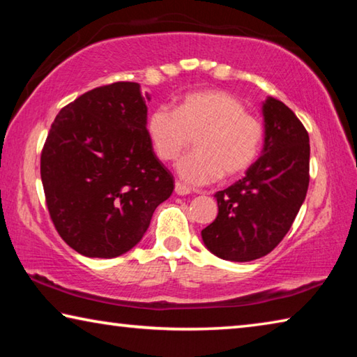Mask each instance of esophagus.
<instances>
[{"label":"esophagus","instance_id":"esophagus-1","mask_svg":"<svg viewBox=\"0 0 357 357\" xmlns=\"http://www.w3.org/2000/svg\"><path fill=\"white\" fill-rule=\"evenodd\" d=\"M174 192H176L178 195H189L190 189L187 185H184L183 183H176L174 184Z\"/></svg>","mask_w":357,"mask_h":357}]
</instances>
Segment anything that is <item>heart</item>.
<instances>
[{"instance_id": "1", "label": "heart", "mask_w": 357, "mask_h": 357, "mask_svg": "<svg viewBox=\"0 0 357 357\" xmlns=\"http://www.w3.org/2000/svg\"><path fill=\"white\" fill-rule=\"evenodd\" d=\"M149 142L160 160H176L195 139V153L179 160L178 173L190 185L238 178L255 164L264 142V126L245 112L236 96L223 89H200L179 99L174 112L159 107L146 121Z\"/></svg>"}]
</instances>
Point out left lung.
<instances>
[{
    "label": "left lung",
    "mask_w": 357,
    "mask_h": 357,
    "mask_svg": "<svg viewBox=\"0 0 357 357\" xmlns=\"http://www.w3.org/2000/svg\"><path fill=\"white\" fill-rule=\"evenodd\" d=\"M264 146L259 159L215 193L219 214L202 231L222 259L252 261L273 252L289 231L309 189V134L293 110L274 98L263 104Z\"/></svg>",
    "instance_id": "obj_1"
}]
</instances>
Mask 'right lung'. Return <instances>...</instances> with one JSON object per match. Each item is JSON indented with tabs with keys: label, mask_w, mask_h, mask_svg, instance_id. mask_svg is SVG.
Wrapping results in <instances>:
<instances>
[{
	"label": "right lung",
	"mask_w": 357,
	"mask_h": 357,
	"mask_svg": "<svg viewBox=\"0 0 357 357\" xmlns=\"http://www.w3.org/2000/svg\"><path fill=\"white\" fill-rule=\"evenodd\" d=\"M146 116L140 84L116 82L82 94L53 121L40 154L45 203L59 236L84 257L129 252L174 189Z\"/></svg>",
	"instance_id": "add662e5"
}]
</instances>
